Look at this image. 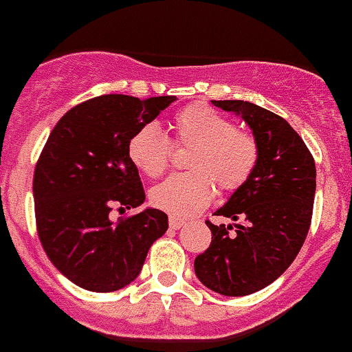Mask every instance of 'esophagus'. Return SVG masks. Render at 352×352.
I'll return each mask as SVG.
<instances>
[{
    "mask_svg": "<svg viewBox=\"0 0 352 352\" xmlns=\"http://www.w3.org/2000/svg\"><path fill=\"white\" fill-rule=\"evenodd\" d=\"M168 225H170V229L173 230H178L184 227L185 221L179 220V218H176V216H170V218H168Z\"/></svg>",
    "mask_w": 352,
    "mask_h": 352,
    "instance_id": "esophagus-1",
    "label": "esophagus"
}]
</instances>
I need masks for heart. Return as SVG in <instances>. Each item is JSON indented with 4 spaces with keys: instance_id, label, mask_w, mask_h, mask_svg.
Wrapping results in <instances>:
<instances>
[{
    "instance_id": "b5f03b06",
    "label": "heart",
    "mask_w": 352,
    "mask_h": 352,
    "mask_svg": "<svg viewBox=\"0 0 352 352\" xmlns=\"http://www.w3.org/2000/svg\"><path fill=\"white\" fill-rule=\"evenodd\" d=\"M170 129L176 147H192L185 162L190 173L174 174L151 190V201L160 210L192 218L212 201L214 184L232 192L251 178L260 156L256 138L210 105H187L174 114ZM127 154L138 170L158 178L168 168L170 143L158 125L147 123L132 132Z\"/></svg>"
}]
</instances>
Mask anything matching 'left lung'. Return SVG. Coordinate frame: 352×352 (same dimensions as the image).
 Returning a JSON list of instances; mask_svg holds the SVG:
<instances>
[{"mask_svg": "<svg viewBox=\"0 0 352 352\" xmlns=\"http://www.w3.org/2000/svg\"><path fill=\"white\" fill-rule=\"evenodd\" d=\"M212 105L245 120L260 156L251 178L216 210L234 225L205 221L209 249L196 256L194 272L223 296H247L287 271L307 238L316 192L313 154L282 116L241 100Z\"/></svg>", "mask_w": 352, "mask_h": 352, "instance_id": "1", "label": "left lung"}]
</instances>
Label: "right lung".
Returning a JSON list of instances; mask_svg holds the SVG:
<instances>
[{
	"instance_id": "right-lung-1",
	"label": "right lung",
	"mask_w": 352,
	"mask_h": 352,
	"mask_svg": "<svg viewBox=\"0 0 352 352\" xmlns=\"http://www.w3.org/2000/svg\"><path fill=\"white\" fill-rule=\"evenodd\" d=\"M174 100L105 94L72 107L50 132L34 170L36 227L49 260L78 287L112 292L134 282L168 229L158 209L118 221L109 214L145 201L129 138Z\"/></svg>"
}]
</instances>
